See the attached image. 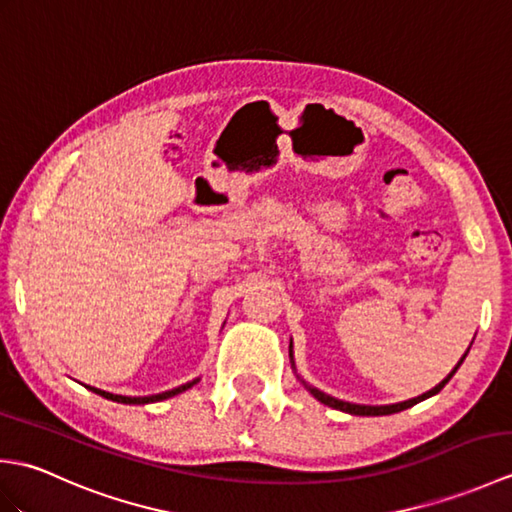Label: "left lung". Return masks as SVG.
<instances>
[{
	"label": "left lung",
	"mask_w": 512,
	"mask_h": 512,
	"mask_svg": "<svg viewBox=\"0 0 512 512\" xmlns=\"http://www.w3.org/2000/svg\"><path fill=\"white\" fill-rule=\"evenodd\" d=\"M466 358V354L460 358V363L455 365V369L453 372L442 380L440 385H436L433 387L431 391H427V394H422V396H418V398H411V400H405V402H396V405H385V407H369V405H352V402H343V400H336V398H332V396H328V394H323V391H319V389H314V387H310V394L317 398V400H321L323 405H328V407H332V409H341V411H347V413H354V416H389V413H398V411H402V409H409V407H413L416 405V402H420V400H424V398H429V396H433V394H438V391L449 383V380L453 378V374L458 372V367L462 365V361Z\"/></svg>",
	"instance_id": "left-lung-1"
}]
</instances>
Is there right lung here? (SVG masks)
<instances>
[{
    "mask_svg": "<svg viewBox=\"0 0 512 512\" xmlns=\"http://www.w3.org/2000/svg\"><path fill=\"white\" fill-rule=\"evenodd\" d=\"M195 385V380L193 383H187V385H180V387H176V389H171V391H162V394H156V396H145V398H129V396H118V394H110V391H103V389H96V387H90L94 394H99V396H103V398H107V400H114V402H123V405H145V402H158V400H165V398H171V396H176V394H182V391H187L189 387H193Z\"/></svg>",
    "mask_w": 512,
    "mask_h": 512,
    "instance_id": "add662e5",
    "label": "right lung"
}]
</instances>
